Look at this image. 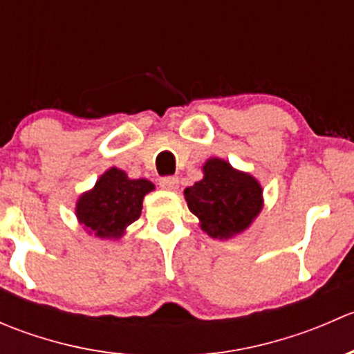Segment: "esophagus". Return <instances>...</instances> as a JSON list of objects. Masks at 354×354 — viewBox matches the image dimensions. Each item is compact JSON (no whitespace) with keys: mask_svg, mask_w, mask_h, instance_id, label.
<instances>
[{"mask_svg":"<svg viewBox=\"0 0 354 354\" xmlns=\"http://www.w3.org/2000/svg\"><path fill=\"white\" fill-rule=\"evenodd\" d=\"M159 185L164 190L176 192L178 187H180V180H178V176H164L159 180Z\"/></svg>","mask_w":354,"mask_h":354,"instance_id":"1","label":"esophagus"}]
</instances>
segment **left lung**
<instances>
[{
	"label": "left lung",
	"instance_id": "obj_1",
	"mask_svg": "<svg viewBox=\"0 0 354 354\" xmlns=\"http://www.w3.org/2000/svg\"><path fill=\"white\" fill-rule=\"evenodd\" d=\"M188 209L212 238L241 233L262 210V188L250 174L233 169L226 160L209 159L203 180L185 190Z\"/></svg>",
	"mask_w": 354,
	"mask_h": 354
}]
</instances>
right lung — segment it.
I'll list each match as a JSON object with an SVG mask.
<instances>
[{"instance_id": "right-lung-1", "label": "right lung", "mask_w": 354, "mask_h": 354, "mask_svg": "<svg viewBox=\"0 0 354 354\" xmlns=\"http://www.w3.org/2000/svg\"><path fill=\"white\" fill-rule=\"evenodd\" d=\"M154 185L147 180H130L124 171L111 167L94 190L84 194L77 203V217L88 233L99 238H120L124 227L140 217L142 200Z\"/></svg>"}]
</instances>
